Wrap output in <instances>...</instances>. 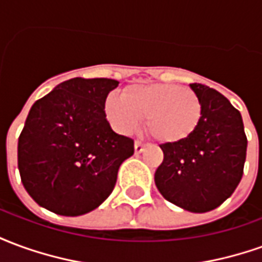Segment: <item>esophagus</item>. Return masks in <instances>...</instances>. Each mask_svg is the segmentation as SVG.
<instances>
[{
	"label": "esophagus",
	"instance_id": "esophagus-1",
	"mask_svg": "<svg viewBox=\"0 0 262 262\" xmlns=\"http://www.w3.org/2000/svg\"><path fill=\"white\" fill-rule=\"evenodd\" d=\"M147 147V144H144L143 142H139L137 140L136 143H135V151L136 153H142V151H144V148Z\"/></svg>",
	"mask_w": 262,
	"mask_h": 262
}]
</instances>
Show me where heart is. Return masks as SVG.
<instances>
[{"label": "heart", "instance_id": "b5f03b06", "mask_svg": "<svg viewBox=\"0 0 262 262\" xmlns=\"http://www.w3.org/2000/svg\"><path fill=\"white\" fill-rule=\"evenodd\" d=\"M103 112L120 135L137 130L146 118L156 140L177 143L196 130L202 118V101L193 90L177 84L130 85L123 95L109 94Z\"/></svg>", "mask_w": 262, "mask_h": 262}]
</instances>
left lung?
I'll use <instances>...</instances> for the list:
<instances>
[{
  "mask_svg": "<svg viewBox=\"0 0 262 262\" xmlns=\"http://www.w3.org/2000/svg\"><path fill=\"white\" fill-rule=\"evenodd\" d=\"M191 88L202 101L201 122L187 139L160 144L164 160L154 181L168 202L203 213L220 206L242 181L247 136L242 115L227 98L198 82Z\"/></svg>",
  "mask_w": 262,
  "mask_h": 262,
  "instance_id": "8db88e82",
  "label": "left lung"
}]
</instances>
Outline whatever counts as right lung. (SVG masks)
Listing matches in <instances>:
<instances>
[{
	"mask_svg": "<svg viewBox=\"0 0 262 262\" xmlns=\"http://www.w3.org/2000/svg\"><path fill=\"white\" fill-rule=\"evenodd\" d=\"M119 81L75 77L32 105L18 140L20 180L50 212L80 216L112 193L135 142L112 130L105 98Z\"/></svg>",
	"mask_w": 262,
	"mask_h": 262,
	"instance_id": "obj_1",
	"label": "right lung"
}]
</instances>
